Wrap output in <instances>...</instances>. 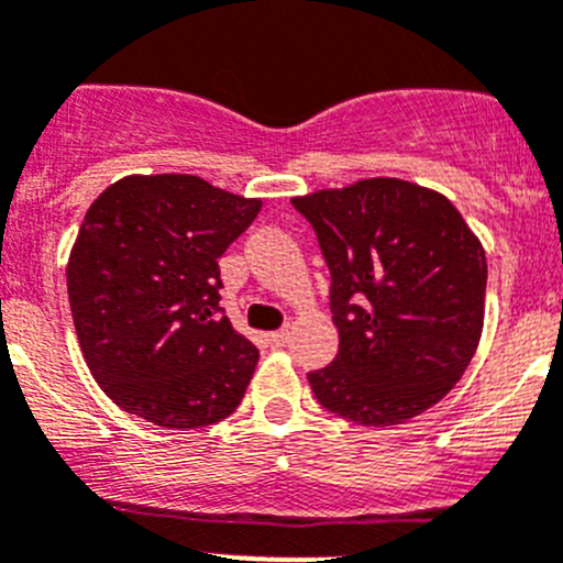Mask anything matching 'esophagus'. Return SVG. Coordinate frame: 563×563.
<instances>
[{
  "label": "esophagus",
  "mask_w": 563,
  "mask_h": 563,
  "mask_svg": "<svg viewBox=\"0 0 563 563\" xmlns=\"http://www.w3.org/2000/svg\"><path fill=\"white\" fill-rule=\"evenodd\" d=\"M269 343H272V346H286V343H288V327H286V330L269 332Z\"/></svg>",
  "instance_id": "obj_1"
}]
</instances>
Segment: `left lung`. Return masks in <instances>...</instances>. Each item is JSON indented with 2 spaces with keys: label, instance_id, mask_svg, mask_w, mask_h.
Here are the masks:
<instances>
[{
  "label": "left lung",
  "instance_id": "8db88e82",
  "mask_svg": "<svg viewBox=\"0 0 563 563\" xmlns=\"http://www.w3.org/2000/svg\"><path fill=\"white\" fill-rule=\"evenodd\" d=\"M330 269L338 354L308 374L316 401L360 427L438 404L476 354L487 258L449 198L398 178L294 198Z\"/></svg>",
  "mask_w": 563,
  "mask_h": 563
}]
</instances>
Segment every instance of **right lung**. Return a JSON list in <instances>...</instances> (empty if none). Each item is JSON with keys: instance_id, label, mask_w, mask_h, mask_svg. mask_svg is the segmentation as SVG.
<instances>
[{"instance_id": "obj_1", "label": "right lung", "mask_w": 563, "mask_h": 563, "mask_svg": "<svg viewBox=\"0 0 563 563\" xmlns=\"http://www.w3.org/2000/svg\"><path fill=\"white\" fill-rule=\"evenodd\" d=\"M261 200L195 176H129L87 209L68 302L87 368L131 415L211 427L242 404L258 349L220 308V264Z\"/></svg>"}]
</instances>
